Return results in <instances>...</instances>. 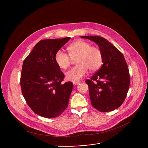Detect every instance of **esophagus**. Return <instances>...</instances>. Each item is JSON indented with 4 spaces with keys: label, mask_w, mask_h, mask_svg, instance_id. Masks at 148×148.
<instances>
[{
    "label": "esophagus",
    "mask_w": 148,
    "mask_h": 148,
    "mask_svg": "<svg viewBox=\"0 0 148 148\" xmlns=\"http://www.w3.org/2000/svg\"><path fill=\"white\" fill-rule=\"evenodd\" d=\"M73 84L75 85H79L80 84V82H73Z\"/></svg>",
    "instance_id": "1"
}]
</instances>
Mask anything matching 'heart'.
Segmentation results:
<instances>
[{
  "label": "heart",
  "instance_id": "b5f03b06",
  "mask_svg": "<svg viewBox=\"0 0 148 148\" xmlns=\"http://www.w3.org/2000/svg\"><path fill=\"white\" fill-rule=\"evenodd\" d=\"M69 54L63 50H59L55 54L57 65L64 69H67L72 63V59H76L77 65L66 73V79L71 82H78L87 73L88 69L96 71L103 63V54L97 47L91 46L88 42L79 40L68 47Z\"/></svg>",
  "mask_w": 148,
  "mask_h": 148
}]
</instances>
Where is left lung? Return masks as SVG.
<instances>
[{
  "instance_id": "obj_1",
  "label": "left lung",
  "mask_w": 148,
  "mask_h": 148,
  "mask_svg": "<svg viewBox=\"0 0 148 148\" xmlns=\"http://www.w3.org/2000/svg\"><path fill=\"white\" fill-rule=\"evenodd\" d=\"M96 42L103 54V64L85 83L91 104L101 112L113 110L122 105L130 85V75L123 53L112 43L99 36H84Z\"/></svg>"
}]
</instances>
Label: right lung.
<instances>
[{"instance_id":"obj_1","label":"right lung","mask_w":148,"mask_h":148,"mask_svg":"<svg viewBox=\"0 0 148 148\" xmlns=\"http://www.w3.org/2000/svg\"><path fill=\"white\" fill-rule=\"evenodd\" d=\"M71 38L42 40L23 62L21 85L26 103L45 118L60 116L68 106L73 83H62L64 75L55 56Z\"/></svg>"}]
</instances>
